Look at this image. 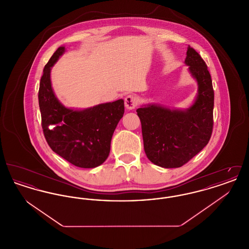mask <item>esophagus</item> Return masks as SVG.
Wrapping results in <instances>:
<instances>
[{"mask_svg": "<svg viewBox=\"0 0 249 249\" xmlns=\"http://www.w3.org/2000/svg\"><path fill=\"white\" fill-rule=\"evenodd\" d=\"M138 104V98L134 95H128L125 98V107L129 110H132L137 107Z\"/></svg>", "mask_w": 249, "mask_h": 249, "instance_id": "esophagus-1", "label": "esophagus"}]
</instances>
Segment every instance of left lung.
<instances>
[{
    "instance_id": "8db88e82",
    "label": "left lung",
    "mask_w": 249,
    "mask_h": 249,
    "mask_svg": "<svg viewBox=\"0 0 249 249\" xmlns=\"http://www.w3.org/2000/svg\"><path fill=\"white\" fill-rule=\"evenodd\" d=\"M185 63L198 83V94L190 108L148 105L136 110L146 157L163 168L186 164L208 143L213 130V89L207 65L190 46Z\"/></svg>"
}]
</instances>
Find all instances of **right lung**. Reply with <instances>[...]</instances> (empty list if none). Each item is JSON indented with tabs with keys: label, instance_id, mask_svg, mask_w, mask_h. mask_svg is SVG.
I'll use <instances>...</instances> for the list:
<instances>
[{
	"label": "right lung",
	"instance_id": "add662e5",
	"mask_svg": "<svg viewBox=\"0 0 249 249\" xmlns=\"http://www.w3.org/2000/svg\"><path fill=\"white\" fill-rule=\"evenodd\" d=\"M65 48L60 47L48 60L38 92L42 128L50 148L72 165L95 168L110 152L111 139L124 114L122 99L84 110L62 106L51 87L50 71Z\"/></svg>",
	"mask_w": 249,
	"mask_h": 249
}]
</instances>
